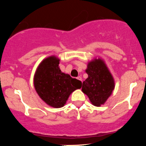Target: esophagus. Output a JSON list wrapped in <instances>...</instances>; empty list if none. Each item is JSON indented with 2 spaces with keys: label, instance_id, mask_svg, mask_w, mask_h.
Wrapping results in <instances>:
<instances>
[{
  "label": "esophagus",
  "instance_id": "esophagus-1",
  "mask_svg": "<svg viewBox=\"0 0 146 146\" xmlns=\"http://www.w3.org/2000/svg\"><path fill=\"white\" fill-rule=\"evenodd\" d=\"M77 79H78V80H80V81H82V78L80 76H78V78H77Z\"/></svg>",
  "mask_w": 146,
  "mask_h": 146
}]
</instances>
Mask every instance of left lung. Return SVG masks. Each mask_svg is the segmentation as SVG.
<instances>
[{
	"mask_svg": "<svg viewBox=\"0 0 146 146\" xmlns=\"http://www.w3.org/2000/svg\"><path fill=\"white\" fill-rule=\"evenodd\" d=\"M88 78L82 83V90L95 106L104 105L115 88V80L102 58L88 62L85 70Z\"/></svg>",
	"mask_w": 146,
	"mask_h": 146,
	"instance_id": "1",
	"label": "left lung"
}]
</instances>
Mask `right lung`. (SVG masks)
<instances>
[{"mask_svg": "<svg viewBox=\"0 0 146 146\" xmlns=\"http://www.w3.org/2000/svg\"><path fill=\"white\" fill-rule=\"evenodd\" d=\"M60 61L56 56L46 58L39 64L33 77L36 93L46 104L56 108L63 107L69 95L82 87L81 81L61 71Z\"/></svg>", "mask_w": 146, "mask_h": 146, "instance_id": "1", "label": "right lung"}]
</instances>
